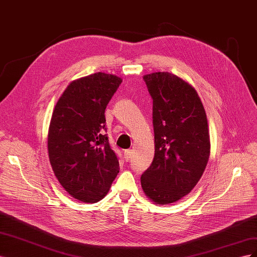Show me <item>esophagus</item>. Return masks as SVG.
I'll list each match as a JSON object with an SVG mask.
<instances>
[{"instance_id":"1","label":"esophagus","mask_w":257,"mask_h":257,"mask_svg":"<svg viewBox=\"0 0 257 257\" xmlns=\"http://www.w3.org/2000/svg\"><path fill=\"white\" fill-rule=\"evenodd\" d=\"M132 154H133V151H132V150H125V151H124V159H125V161H130L131 160Z\"/></svg>"}]
</instances>
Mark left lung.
<instances>
[{"label": "left lung", "instance_id": "8db88e82", "mask_svg": "<svg viewBox=\"0 0 257 257\" xmlns=\"http://www.w3.org/2000/svg\"><path fill=\"white\" fill-rule=\"evenodd\" d=\"M153 99L154 159L141 177L155 205L173 204L203 176L210 155L207 115L195 88L168 72L144 76Z\"/></svg>", "mask_w": 257, "mask_h": 257}]
</instances>
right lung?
Listing matches in <instances>:
<instances>
[{
  "instance_id": "right-lung-1",
  "label": "right lung",
  "mask_w": 257,
  "mask_h": 257,
  "mask_svg": "<svg viewBox=\"0 0 257 257\" xmlns=\"http://www.w3.org/2000/svg\"><path fill=\"white\" fill-rule=\"evenodd\" d=\"M122 79L98 72L72 81L54 106L48 154L64 190L82 203H96L109 191L119 161L108 143L105 109Z\"/></svg>"
}]
</instances>
